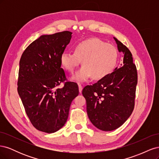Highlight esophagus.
I'll use <instances>...</instances> for the list:
<instances>
[{"label": "esophagus", "instance_id": "obj_1", "mask_svg": "<svg viewBox=\"0 0 159 159\" xmlns=\"http://www.w3.org/2000/svg\"><path fill=\"white\" fill-rule=\"evenodd\" d=\"M78 87H79V91H80V93H81V91H82V89H83L82 85H81V84H79V85H78Z\"/></svg>", "mask_w": 159, "mask_h": 159}]
</instances>
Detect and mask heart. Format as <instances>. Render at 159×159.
Segmentation results:
<instances>
[{"label":"heart","instance_id":"b5f03b06","mask_svg":"<svg viewBox=\"0 0 159 159\" xmlns=\"http://www.w3.org/2000/svg\"><path fill=\"white\" fill-rule=\"evenodd\" d=\"M118 52L115 46L99 38H89L78 43L75 52L65 51L60 56L64 68L73 73L82 60L81 68L73 76L78 81H84L92 76L99 80L111 72L116 65Z\"/></svg>","mask_w":159,"mask_h":159}]
</instances>
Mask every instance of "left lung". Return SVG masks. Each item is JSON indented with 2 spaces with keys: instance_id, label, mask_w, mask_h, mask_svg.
Segmentation results:
<instances>
[{
  "instance_id": "8db88e82",
  "label": "left lung",
  "mask_w": 159,
  "mask_h": 159,
  "mask_svg": "<svg viewBox=\"0 0 159 159\" xmlns=\"http://www.w3.org/2000/svg\"><path fill=\"white\" fill-rule=\"evenodd\" d=\"M114 39L119 51L124 54L122 66L82 90L89 120L105 131L121 127L131 115L137 84V71L132 54L117 38Z\"/></svg>"
}]
</instances>
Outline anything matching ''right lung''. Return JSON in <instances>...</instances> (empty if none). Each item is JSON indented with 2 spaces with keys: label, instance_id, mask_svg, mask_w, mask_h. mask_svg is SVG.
Here are the masks:
<instances>
[{
  "label": "right lung",
  "instance_id": "add662e5",
  "mask_svg": "<svg viewBox=\"0 0 159 159\" xmlns=\"http://www.w3.org/2000/svg\"><path fill=\"white\" fill-rule=\"evenodd\" d=\"M64 31L43 35L22 53L19 63L18 93L28 117L38 131L54 133L68 119L73 99L79 94L78 85L67 81L61 68L60 56L71 38ZM61 83L64 87L59 89Z\"/></svg>",
  "mask_w": 159,
  "mask_h": 159
}]
</instances>
